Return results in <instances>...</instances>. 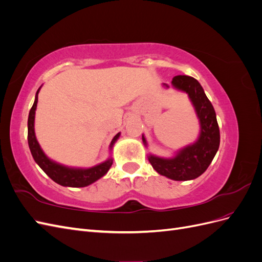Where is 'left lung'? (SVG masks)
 Segmentation results:
<instances>
[{"label":"left lung","mask_w":262,"mask_h":262,"mask_svg":"<svg viewBox=\"0 0 262 262\" xmlns=\"http://www.w3.org/2000/svg\"><path fill=\"white\" fill-rule=\"evenodd\" d=\"M171 84L173 89L188 94L199 119L200 134L194 143L180 148L173 157L165 158L148 154L147 158L160 175L177 181L192 180L207 170L219 149L220 129L216 115L202 86L195 78L177 75L172 78ZM163 86L169 87L167 84ZM142 141L147 146L144 136H142Z\"/></svg>","instance_id":"8db88e82"}]
</instances>
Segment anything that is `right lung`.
Masks as SVG:
<instances>
[{"instance_id":"add662e5","label":"right lung","mask_w":262,"mask_h":262,"mask_svg":"<svg viewBox=\"0 0 262 262\" xmlns=\"http://www.w3.org/2000/svg\"><path fill=\"white\" fill-rule=\"evenodd\" d=\"M40 89L41 86L39 87L36 93L34 105L31 107L28 116V145L35 162L53 181L64 187H86L98 180L99 178L104 177L113 165L112 157H109L105 162H102L96 166H93V167L90 168H76L68 167V166L54 162L43 153L35 134V114L38 102V93ZM119 137H120V132L117 133L114 137L109 146L110 149H113Z\"/></svg>"}]
</instances>
